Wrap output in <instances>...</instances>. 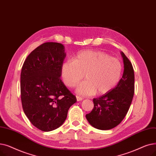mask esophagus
<instances>
[{"label":"esophagus","mask_w":156,"mask_h":156,"mask_svg":"<svg viewBox=\"0 0 156 156\" xmlns=\"http://www.w3.org/2000/svg\"><path fill=\"white\" fill-rule=\"evenodd\" d=\"M76 98H77V101H81L83 100V98L82 97H80V96H76Z\"/></svg>","instance_id":"34e87169"}]
</instances>
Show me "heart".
Wrapping results in <instances>:
<instances>
[{
  "instance_id": "heart-1",
  "label": "heart",
  "mask_w": 156,
  "mask_h": 156,
  "mask_svg": "<svg viewBox=\"0 0 156 156\" xmlns=\"http://www.w3.org/2000/svg\"><path fill=\"white\" fill-rule=\"evenodd\" d=\"M122 64L118 58L101 51L86 50L79 53L73 60L64 62L61 76L65 85L75 86L84 77L86 80L77 88L84 96L105 94L112 91L121 80Z\"/></svg>"
}]
</instances>
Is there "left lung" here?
<instances>
[{
  "label": "left lung",
  "instance_id": "obj_1",
  "mask_svg": "<svg viewBox=\"0 0 156 156\" xmlns=\"http://www.w3.org/2000/svg\"><path fill=\"white\" fill-rule=\"evenodd\" d=\"M124 72L119 83L107 94L93 100L94 107L86 115L87 120L95 128L112 129L119 124L127 114L135 93V74L132 64L121 52Z\"/></svg>",
  "mask_w": 156,
  "mask_h": 156
}]
</instances>
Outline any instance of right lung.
Listing matches in <instances>:
<instances>
[{"label": "right lung", "instance_id": "1", "mask_svg": "<svg viewBox=\"0 0 156 156\" xmlns=\"http://www.w3.org/2000/svg\"><path fill=\"white\" fill-rule=\"evenodd\" d=\"M65 56L62 44L46 42L31 52L22 66V107L30 122L43 131L60 127L77 101L60 79Z\"/></svg>", "mask_w": 156, "mask_h": 156}]
</instances>
